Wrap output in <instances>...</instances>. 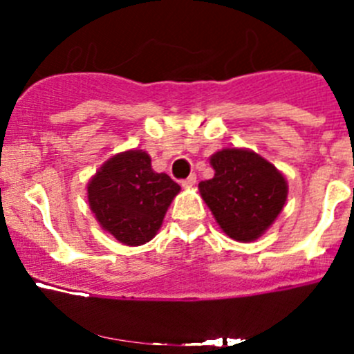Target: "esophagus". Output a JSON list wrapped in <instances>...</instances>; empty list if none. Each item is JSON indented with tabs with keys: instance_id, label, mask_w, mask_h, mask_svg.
Masks as SVG:
<instances>
[{
	"instance_id": "esophagus-1",
	"label": "esophagus",
	"mask_w": 354,
	"mask_h": 354,
	"mask_svg": "<svg viewBox=\"0 0 354 354\" xmlns=\"http://www.w3.org/2000/svg\"><path fill=\"white\" fill-rule=\"evenodd\" d=\"M195 183H197V176H195V174H190V176H188L187 180L181 181V187H183V188H192V187H195Z\"/></svg>"
}]
</instances>
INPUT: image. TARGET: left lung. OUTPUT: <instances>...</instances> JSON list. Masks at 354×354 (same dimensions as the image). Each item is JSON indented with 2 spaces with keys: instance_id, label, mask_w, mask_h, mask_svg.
<instances>
[{
  "instance_id": "obj_1",
  "label": "left lung",
  "mask_w": 354,
  "mask_h": 354,
  "mask_svg": "<svg viewBox=\"0 0 354 354\" xmlns=\"http://www.w3.org/2000/svg\"><path fill=\"white\" fill-rule=\"evenodd\" d=\"M209 160L214 178L200 181L198 190L216 223L233 240H259L284 209V174L250 149H221Z\"/></svg>"
}]
</instances>
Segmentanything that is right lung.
<instances>
[{"mask_svg":"<svg viewBox=\"0 0 354 354\" xmlns=\"http://www.w3.org/2000/svg\"><path fill=\"white\" fill-rule=\"evenodd\" d=\"M180 185L152 169L151 156L140 149L109 157L87 183V198L99 226L127 246L151 241Z\"/></svg>","mask_w":354,"mask_h":354,"instance_id":"add662e5","label":"right lung"}]
</instances>
